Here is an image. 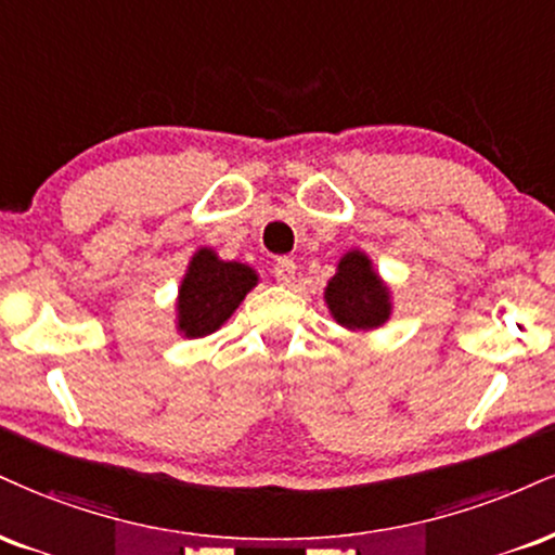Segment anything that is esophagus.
I'll return each mask as SVG.
<instances>
[{
    "label": "esophagus",
    "instance_id": "34e87169",
    "mask_svg": "<svg viewBox=\"0 0 555 555\" xmlns=\"http://www.w3.org/2000/svg\"><path fill=\"white\" fill-rule=\"evenodd\" d=\"M295 273H297V263L292 258H279L276 263H273V276H276L279 284L292 286V282H295Z\"/></svg>",
    "mask_w": 555,
    "mask_h": 555
}]
</instances>
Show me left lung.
<instances>
[{
  "label": "left lung",
  "instance_id": "left-lung-1",
  "mask_svg": "<svg viewBox=\"0 0 555 555\" xmlns=\"http://www.w3.org/2000/svg\"><path fill=\"white\" fill-rule=\"evenodd\" d=\"M325 302H328L333 318L346 328H377L390 318V295L387 286L372 269L370 258L364 253H346L338 263L336 276L325 289Z\"/></svg>",
  "mask_w": 555,
  "mask_h": 555
}]
</instances>
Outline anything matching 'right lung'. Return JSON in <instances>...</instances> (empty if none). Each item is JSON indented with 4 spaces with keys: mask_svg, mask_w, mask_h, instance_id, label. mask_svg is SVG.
Here are the masks:
<instances>
[{
    "mask_svg": "<svg viewBox=\"0 0 555 555\" xmlns=\"http://www.w3.org/2000/svg\"><path fill=\"white\" fill-rule=\"evenodd\" d=\"M258 276L237 260H219L217 253L202 248L191 258L178 295V328L183 336H209L243 302Z\"/></svg>",
    "mask_w": 555,
    "mask_h": 555,
    "instance_id": "right-lung-1",
    "label": "right lung"
}]
</instances>
